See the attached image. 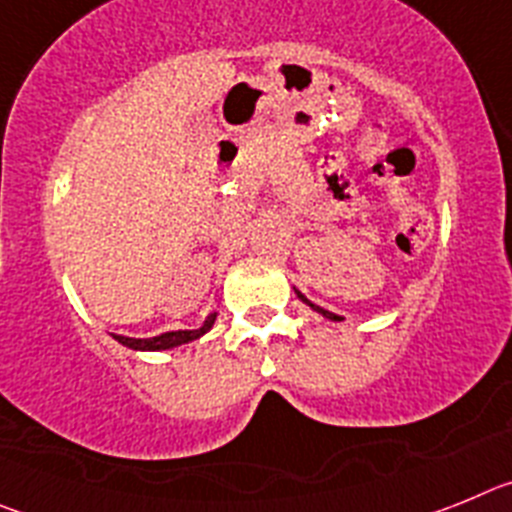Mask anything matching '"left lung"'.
<instances>
[{"label": "left lung", "mask_w": 512, "mask_h": 512, "mask_svg": "<svg viewBox=\"0 0 512 512\" xmlns=\"http://www.w3.org/2000/svg\"><path fill=\"white\" fill-rule=\"evenodd\" d=\"M295 292H297V297H300V300H302V302H305V305H307V307H310V310H315V312H318V315H323V318L333 320V323H338V320H343V318H341V315H336V312H330V310H325V307H320V305H315V302H310V300H307V297H305V295H302L300 289H295Z\"/></svg>", "instance_id": "obj_1"}]
</instances>
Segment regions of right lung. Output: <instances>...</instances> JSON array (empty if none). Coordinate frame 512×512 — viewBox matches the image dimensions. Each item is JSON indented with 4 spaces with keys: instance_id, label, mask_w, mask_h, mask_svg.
<instances>
[{
    "instance_id": "right-lung-1",
    "label": "right lung",
    "mask_w": 512,
    "mask_h": 512,
    "mask_svg": "<svg viewBox=\"0 0 512 512\" xmlns=\"http://www.w3.org/2000/svg\"><path fill=\"white\" fill-rule=\"evenodd\" d=\"M215 318H217V312H210L200 328L169 330V333H161V336H153V338H128V336H117V333H112V338H115L117 343H122V346L133 348V351H169V348L184 346V343H192L200 336H205L207 330L215 325Z\"/></svg>"
}]
</instances>
